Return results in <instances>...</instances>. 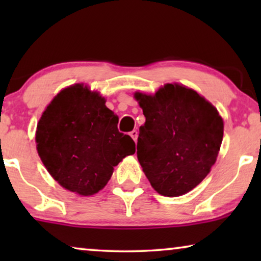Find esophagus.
I'll return each mask as SVG.
<instances>
[{
  "mask_svg": "<svg viewBox=\"0 0 261 261\" xmlns=\"http://www.w3.org/2000/svg\"><path fill=\"white\" fill-rule=\"evenodd\" d=\"M130 137L132 138H133V140L135 141V142H137V140H138V137H139V133H138V130H132L130 132Z\"/></svg>",
  "mask_w": 261,
  "mask_h": 261,
  "instance_id": "esophagus-1",
  "label": "esophagus"
}]
</instances>
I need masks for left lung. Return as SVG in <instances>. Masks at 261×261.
Instances as JSON below:
<instances>
[{
	"label": "left lung",
	"instance_id": "obj_1",
	"mask_svg": "<svg viewBox=\"0 0 261 261\" xmlns=\"http://www.w3.org/2000/svg\"><path fill=\"white\" fill-rule=\"evenodd\" d=\"M146 117L137 154L153 189L177 197L197 187L215 164L223 120L212 103L192 89L165 84L154 95L135 92Z\"/></svg>",
	"mask_w": 261,
	"mask_h": 261
}]
</instances>
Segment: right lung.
<instances>
[{"instance_id": "right-lung-1", "label": "right lung", "mask_w": 261, "mask_h": 261, "mask_svg": "<svg viewBox=\"0 0 261 261\" xmlns=\"http://www.w3.org/2000/svg\"><path fill=\"white\" fill-rule=\"evenodd\" d=\"M117 116L87 85L63 89L37 126V149L49 174L66 190L91 196L102 190L114 166L134 154L129 135L117 129Z\"/></svg>"}]
</instances>
